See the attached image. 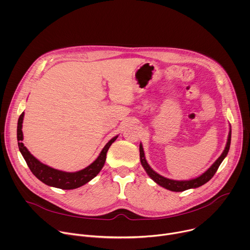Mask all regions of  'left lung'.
I'll return each mask as SVG.
<instances>
[{
  "label": "left lung",
  "mask_w": 250,
  "mask_h": 250,
  "mask_svg": "<svg viewBox=\"0 0 250 250\" xmlns=\"http://www.w3.org/2000/svg\"><path fill=\"white\" fill-rule=\"evenodd\" d=\"M230 138H231V128L229 129V137H228V141H227V146L225 150L223 151L222 155L216 160V162L213 163L205 173H203L201 176L195 178V179H191V180H187V181H177V180H171V179H167V178L159 175L158 173H156L154 170L151 169V167L148 165L146 156H145V151H144V147H142V145H139V155H140V162L141 165L144 166L145 170L146 171V173L148 174V176L151 178V179L157 183L158 185H160L161 187L173 191V192H182L188 189H192V188H198L204 184H206L208 181H209L212 176L216 174L217 170L219 169L221 163L223 162V160L226 158V156L228 155V152L229 150V146H230Z\"/></svg>",
  "instance_id": "obj_1"
}]
</instances>
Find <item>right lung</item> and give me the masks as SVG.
<instances>
[{"label": "right lung", "mask_w": 250, "mask_h": 250, "mask_svg": "<svg viewBox=\"0 0 250 250\" xmlns=\"http://www.w3.org/2000/svg\"><path fill=\"white\" fill-rule=\"evenodd\" d=\"M23 116H24L23 113L20 116L18 121V129H17L18 145H19V148L21 155L23 156L32 174L37 177L39 180H41L42 183L48 186L63 189V190H72V189L79 188L85 185L86 183H88L89 181H91L94 177H96L99 174V172L102 170L104 164L106 152H108L113 142L118 138V135L113 137L108 144L104 146V147L101 151L98 158L85 169L77 172H64V171L51 168L42 163L40 160L35 158L23 146V144L21 142L23 139L22 130H21Z\"/></svg>", "instance_id": "right-lung-1"}]
</instances>
